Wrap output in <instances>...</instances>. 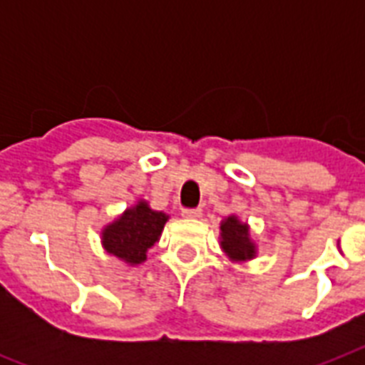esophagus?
Masks as SVG:
<instances>
[{
  "label": "esophagus",
  "instance_id": "esophagus-1",
  "mask_svg": "<svg viewBox=\"0 0 365 365\" xmlns=\"http://www.w3.org/2000/svg\"><path fill=\"white\" fill-rule=\"evenodd\" d=\"M183 217H189V220H199L200 216H202V210L200 208H185V210L182 212Z\"/></svg>",
  "mask_w": 365,
  "mask_h": 365
}]
</instances>
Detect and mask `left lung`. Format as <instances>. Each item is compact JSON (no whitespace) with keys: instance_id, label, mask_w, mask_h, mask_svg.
<instances>
[{"instance_id":"1","label":"left lung","mask_w":365,"mask_h":365,"mask_svg":"<svg viewBox=\"0 0 365 365\" xmlns=\"http://www.w3.org/2000/svg\"><path fill=\"white\" fill-rule=\"evenodd\" d=\"M222 248L231 261H248L255 257V244L250 239L248 223H242L237 216L225 217L220 225Z\"/></svg>"}]
</instances>
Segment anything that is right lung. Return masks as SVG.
<instances>
[{
	"label": "right lung",
	"mask_w": 365,
	"mask_h": 365,
	"mask_svg": "<svg viewBox=\"0 0 365 365\" xmlns=\"http://www.w3.org/2000/svg\"><path fill=\"white\" fill-rule=\"evenodd\" d=\"M166 222L165 212L151 210L145 200H138L102 229V246L128 265H140L148 259V250L159 242Z\"/></svg>",
	"instance_id": "right-lung-1"
}]
</instances>
